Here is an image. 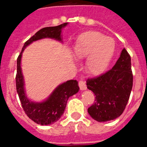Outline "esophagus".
<instances>
[{"label": "esophagus", "mask_w": 147, "mask_h": 147, "mask_svg": "<svg viewBox=\"0 0 147 147\" xmlns=\"http://www.w3.org/2000/svg\"><path fill=\"white\" fill-rule=\"evenodd\" d=\"M79 86H80V90H87V86L85 85V82L83 80H80L79 81Z\"/></svg>", "instance_id": "esophagus-1"}]
</instances>
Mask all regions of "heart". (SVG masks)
<instances>
[{"instance_id": "obj_1", "label": "heart", "mask_w": 147, "mask_h": 147, "mask_svg": "<svg viewBox=\"0 0 147 147\" xmlns=\"http://www.w3.org/2000/svg\"><path fill=\"white\" fill-rule=\"evenodd\" d=\"M115 43L113 38L101 32L89 31L78 37L74 47L77 59L86 58L85 69L92 75H99L107 69L113 57Z\"/></svg>"}]
</instances>
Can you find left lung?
<instances>
[{
	"instance_id": "8db88e82",
	"label": "left lung",
	"mask_w": 147,
	"mask_h": 147,
	"mask_svg": "<svg viewBox=\"0 0 147 147\" xmlns=\"http://www.w3.org/2000/svg\"><path fill=\"white\" fill-rule=\"evenodd\" d=\"M132 82L131 57L124 49L112 69L87 80V88L96 96L95 102L88 109L90 115L98 122L119 117L128 102Z\"/></svg>"
}]
</instances>
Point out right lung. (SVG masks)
<instances>
[{
  "mask_svg": "<svg viewBox=\"0 0 147 147\" xmlns=\"http://www.w3.org/2000/svg\"><path fill=\"white\" fill-rule=\"evenodd\" d=\"M67 25V23H65L57 26L45 27L39 30L25 42L17 60V74L15 80L17 92L20 103L27 116L35 123L41 125H49L57 121L64 113L67 99L73 95L78 93L80 88L76 80H68L59 85L49 98L43 102H32L27 98L24 88V78L20 66L22 54L28 45L41 39L51 38L62 41V29Z\"/></svg>",
  "mask_w": 147,
  "mask_h": 147,
  "instance_id": "add662e5",
  "label": "right lung"
}]
</instances>
